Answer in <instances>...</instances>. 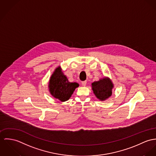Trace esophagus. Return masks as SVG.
I'll list each match as a JSON object with an SVG mask.
<instances>
[{"label": "esophagus", "instance_id": "34e87169", "mask_svg": "<svg viewBox=\"0 0 156 156\" xmlns=\"http://www.w3.org/2000/svg\"><path fill=\"white\" fill-rule=\"evenodd\" d=\"M81 84H82V86H83L85 87L86 86L87 84V81H83L82 83H81Z\"/></svg>", "mask_w": 156, "mask_h": 156}]
</instances>
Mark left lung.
<instances>
[{
  "mask_svg": "<svg viewBox=\"0 0 156 156\" xmlns=\"http://www.w3.org/2000/svg\"><path fill=\"white\" fill-rule=\"evenodd\" d=\"M91 87L96 98L101 101H105L112 96L114 84L109 78L104 77L92 83Z\"/></svg>",
  "mask_w": 156,
  "mask_h": 156,
  "instance_id": "8db88e82",
  "label": "left lung"
}]
</instances>
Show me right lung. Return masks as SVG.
Returning <instances> with one entry per match:
<instances>
[{"label":"right lung","instance_id":"1","mask_svg":"<svg viewBox=\"0 0 156 156\" xmlns=\"http://www.w3.org/2000/svg\"><path fill=\"white\" fill-rule=\"evenodd\" d=\"M78 87L77 83H70L60 66L54 70L48 82L50 94L61 102L69 100L75 88Z\"/></svg>","mask_w":156,"mask_h":156}]
</instances>
